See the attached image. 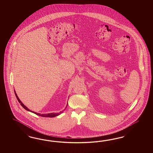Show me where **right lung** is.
I'll return each instance as SVG.
<instances>
[{
    "label": "right lung",
    "mask_w": 153,
    "mask_h": 153,
    "mask_svg": "<svg viewBox=\"0 0 153 153\" xmlns=\"http://www.w3.org/2000/svg\"><path fill=\"white\" fill-rule=\"evenodd\" d=\"M14 93H15V95H16V97H17V100H18V101H19V102L21 104V105H22V107H23V108H25L26 110H27L28 111H30V110H29L28 109H27V108L26 107L25 105H24V104H23V103L22 102L20 101V100L19 99V97H18V96L17 95V94H16V93L15 92V91H14ZM31 112H33V113H35V114H36V115L37 116H42V117H56V116H58V115H59L60 114H61L63 111H60L59 113H49V114H40V113H36V112H33V111H31Z\"/></svg>",
    "instance_id": "obj_1"
}]
</instances>
